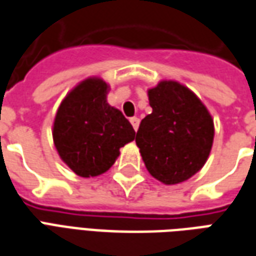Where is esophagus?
Here are the masks:
<instances>
[{
  "instance_id": "1",
  "label": "esophagus",
  "mask_w": 256,
  "mask_h": 256,
  "mask_svg": "<svg viewBox=\"0 0 256 256\" xmlns=\"http://www.w3.org/2000/svg\"><path fill=\"white\" fill-rule=\"evenodd\" d=\"M130 123H132V126H133V128L137 132V128H138L140 126V119L138 118H132L130 119Z\"/></svg>"
}]
</instances>
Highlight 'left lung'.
<instances>
[{
	"mask_svg": "<svg viewBox=\"0 0 256 256\" xmlns=\"http://www.w3.org/2000/svg\"><path fill=\"white\" fill-rule=\"evenodd\" d=\"M152 114L136 136L145 167L166 185L186 181L204 166L214 140V122L194 93L163 80L148 90Z\"/></svg>",
	"mask_w": 256,
	"mask_h": 256,
	"instance_id": "1",
	"label": "left lung"
}]
</instances>
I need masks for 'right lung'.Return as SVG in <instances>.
I'll return each instance as SVG.
<instances>
[{
  "instance_id": "obj_1",
  "label": "right lung",
  "mask_w": 256,
  "mask_h": 256,
  "mask_svg": "<svg viewBox=\"0 0 256 256\" xmlns=\"http://www.w3.org/2000/svg\"><path fill=\"white\" fill-rule=\"evenodd\" d=\"M108 84L89 78L60 104L53 124L58 155L79 177H96L115 163L119 150L136 137L123 114L106 102Z\"/></svg>"
}]
</instances>
